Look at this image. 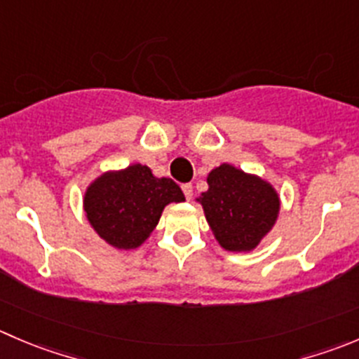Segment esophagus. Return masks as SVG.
Returning <instances> with one entry per match:
<instances>
[{
    "label": "esophagus",
    "instance_id": "obj_1",
    "mask_svg": "<svg viewBox=\"0 0 359 359\" xmlns=\"http://www.w3.org/2000/svg\"><path fill=\"white\" fill-rule=\"evenodd\" d=\"M182 191H184V194H186L187 200H191V198H193V186H191V184H184Z\"/></svg>",
    "mask_w": 359,
    "mask_h": 359
}]
</instances>
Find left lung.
<instances>
[{
	"instance_id": "1",
	"label": "left lung",
	"mask_w": 359,
	"mask_h": 359,
	"mask_svg": "<svg viewBox=\"0 0 359 359\" xmlns=\"http://www.w3.org/2000/svg\"><path fill=\"white\" fill-rule=\"evenodd\" d=\"M207 182L208 189L198 201L219 245L229 252L256 249L280 210L279 194L272 184L228 163L212 170Z\"/></svg>"
}]
</instances>
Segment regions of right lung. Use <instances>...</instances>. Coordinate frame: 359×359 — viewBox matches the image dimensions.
Returning <instances> with one entry per match:
<instances>
[{
  "mask_svg": "<svg viewBox=\"0 0 359 359\" xmlns=\"http://www.w3.org/2000/svg\"><path fill=\"white\" fill-rule=\"evenodd\" d=\"M172 179H158L145 165L107 172L87 187L83 210L100 238L116 249H137L158 226L163 208L184 201Z\"/></svg>",
  "mask_w": 359,
  "mask_h": 359,
  "instance_id": "obj_1",
  "label": "right lung"
}]
</instances>
